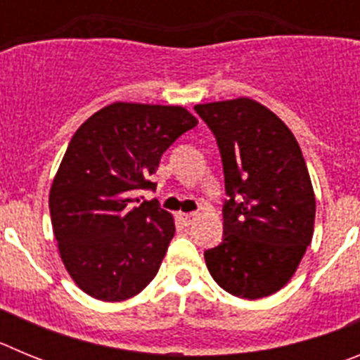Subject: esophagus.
<instances>
[{"label": "esophagus", "instance_id": "obj_1", "mask_svg": "<svg viewBox=\"0 0 360 360\" xmlns=\"http://www.w3.org/2000/svg\"><path fill=\"white\" fill-rule=\"evenodd\" d=\"M180 219L184 221V225H191L196 219V212H180Z\"/></svg>", "mask_w": 360, "mask_h": 360}]
</instances>
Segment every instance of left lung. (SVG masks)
Returning <instances> with one entry per match:
<instances>
[{"instance_id": "1", "label": "left lung", "mask_w": 360, "mask_h": 360, "mask_svg": "<svg viewBox=\"0 0 360 360\" xmlns=\"http://www.w3.org/2000/svg\"><path fill=\"white\" fill-rule=\"evenodd\" d=\"M224 164V238L203 252L219 287L243 299L290 281L314 234L316 196L303 153L278 115L250 98L195 106Z\"/></svg>"}]
</instances>
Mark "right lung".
<instances>
[{
  "label": "right lung",
  "instance_id": "1",
  "mask_svg": "<svg viewBox=\"0 0 360 360\" xmlns=\"http://www.w3.org/2000/svg\"><path fill=\"white\" fill-rule=\"evenodd\" d=\"M198 120L182 106L115 103L94 113L70 141L50 189L59 252L77 287L101 301H124L157 276L174 236L173 216L149 176L162 155Z\"/></svg>",
  "mask_w": 360,
  "mask_h": 360
}]
</instances>
